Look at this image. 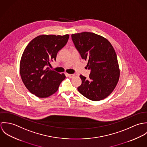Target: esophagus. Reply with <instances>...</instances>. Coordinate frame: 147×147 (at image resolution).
Returning a JSON list of instances; mask_svg holds the SVG:
<instances>
[{"label":"esophagus","mask_w":147,"mask_h":147,"mask_svg":"<svg viewBox=\"0 0 147 147\" xmlns=\"http://www.w3.org/2000/svg\"><path fill=\"white\" fill-rule=\"evenodd\" d=\"M67 75L68 77H69V78H72L73 76H75V75H74V74H67Z\"/></svg>","instance_id":"obj_1"}]
</instances>
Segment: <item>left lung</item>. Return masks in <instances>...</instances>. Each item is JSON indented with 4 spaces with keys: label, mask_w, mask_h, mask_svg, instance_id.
Segmentation results:
<instances>
[{
    "label": "left lung",
    "mask_w": 147,
    "mask_h": 147,
    "mask_svg": "<svg viewBox=\"0 0 147 147\" xmlns=\"http://www.w3.org/2000/svg\"><path fill=\"white\" fill-rule=\"evenodd\" d=\"M72 40L82 58L88 61L89 78L80 75L78 88L86 98L94 101L106 98L118 82L120 71L115 51L107 39L91 32L72 34Z\"/></svg>",
    "instance_id": "obj_1"
}]
</instances>
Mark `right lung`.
I'll use <instances>...</instances> for the list:
<instances>
[{
    "mask_svg": "<svg viewBox=\"0 0 147 147\" xmlns=\"http://www.w3.org/2000/svg\"><path fill=\"white\" fill-rule=\"evenodd\" d=\"M69 35H41L25 47L20 63V73L28 90L40 98L55 93L65 78L64 74L50 69V62L56 60L58 52L67 43Z\"/></svg>",
    "mask_w": 147,
    "mask_h": 147,
    "instance_id": "1",
    "label": "right lung"
}]
</instances>
